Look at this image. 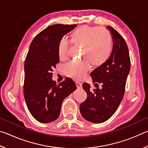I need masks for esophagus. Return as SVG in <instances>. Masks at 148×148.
<instances>
[{"label":"esophagus","mask_w":148,"mask_h":148,"mask_svg":"<svg viewBox=\"0 0 148 148\" xmlns=\"http://www.w3.org/2000/svg\"><path fill=\"white\" fill-rule=\"evenodd\" d=\"M76 84L77 89H81L82 87V85L81 83H79V82H76Z\"/></svg>","instance_id":"34e87169"}]
</instances>
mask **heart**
Segmentation results:
<instances>
[{
	"label": "heart",
	"mask_w": 148,
	"mask_h": 148,
	"mask_svg": "<svg viewBox=\"0 0 148 148\" xmlns=\"http://www.w3.org/2000/svg\"><path fill=\"white\" fill-rule=\"evenodd\" d=\"M70 40L75 46H82L80 61H71L62 67L64 74L75 79L83 78L91 68V64L99 67L106 63L113 50V38L107 29L99 27L82 25L70 35ZM70 43L64 38L57 44V54L61 60L66 58Z\"/></svg>",
	"instance_id": "heart-1"
}]
</instances>
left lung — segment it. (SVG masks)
Masks as SVG:
<instances>
[{"label":"left lung","instance_id":"1","mask_svg":"<svg viewBox=\"0 0 148 148\" xmlns=\"http://www.w3.org/2000/svg\"><path fill=\"white\" fill-rule=\"evenodd\" d=\"M113 38V50L106 63L91 73L92 83H102L91 92L87 83L83 84L87 97L79 106L84 119L95 123L107 121L112 117L124 96L125 85L131 68V60L126 42L116 29L108 26Z\"/></svg>","mask_w":148,"mask_h":148}]
</instances>
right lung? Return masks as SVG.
I'll use <instances>...</instances> for the list:
<instances>
[{
	"instance_id": "add662e5",
	"label": "right lung",
	"mask_w": 148,
	"mask_h": 148,
	"mask_svg": "<svg viewBox=\"0 0 148 148\" xmlns=\"http://www.w3.org/2000/svg\"><path fill=\"white\" fill-rule=\"evenodd\" d=\"M76 25L47 27L34 37L25 61L23 94L30 113L37 121L47 123L58 118L63 100L76 89L71 79L59 84L52 80L53 68L59 62L57 44Z\"/></svg>"
}]
</instances>
